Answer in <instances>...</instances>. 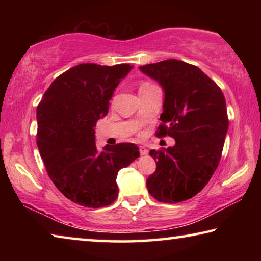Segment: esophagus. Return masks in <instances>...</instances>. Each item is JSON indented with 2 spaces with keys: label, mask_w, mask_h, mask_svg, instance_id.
<instances>
[{
  "label": "esophagus",
  "mask_w": 261,
  "mask_h": 261,
  "mask_svg": "<svg viewBox=\"0 0 261 261\" xmlns=\"http://www.w3.org/2000/svg\"><path fill=\"white\" fill-rule=\"evenodd\" d=\"M139 153H140V155H147L148 151H147V148H146V147L140 146V147H139Z\"/></svg>",
  "instance_id": "esophagus-1"
}]
</instances>
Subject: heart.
<instances>
[{"mask_svg": "<svg viewBox=\"0 0 261 261\" xmlns=\"http://www.w3.org/2000/svg\"><path fill=\"white\" fill-rule=\"evenodd\" d=\"M152 84H149V83H147V82H145V83H143L140 85V88H145V87H148V86H151Z\"/></svg>", "mask_w": 261, "mask_h": 261, "instance_id": "b5f03b06", "label": "heart"}]
</instances>
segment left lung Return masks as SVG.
<instances>
[{"label": "left lung", "mask_w": 261, "mask_h": 261, "mask_svg": "<svg viewBox=\"0 0 261 261\" xmlns=\"http://www.w3.org/2000/svg\"><path fill=\"white\" fill-rule=\"evenodd\" d=\"M165 92L156 136L175 139L173 147L149 151L156 169L146 180L158 201L180 202L200 192L219 166L229 126L221 88L196 65L178 60L139 67Z\"/></svg>", "instance_id": "obj_1"}]
</instances>
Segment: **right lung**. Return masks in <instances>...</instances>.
<instances>
[{
  "mask_svg": "<svg viewBox=\"0 0 261 261\" xmlns=\"http://www.w3.org/2000/svg\"><path fill=\"white\" fill-rule=\"evenodd\" d=\"M132 69L83 63L60 74L37 108V144L55 187L90 208L112 204L118 196V170L139 156L132 143L95 145V124L108 114L115 88Z\"/></svg>",
  "mask_w": 261,
  "mask_h": 261,
  "instance_id": "obj_1",
  "label": "right lung"
}]
</instances>
